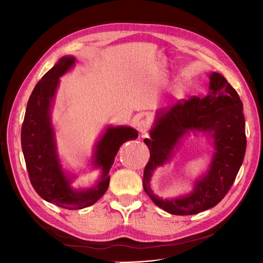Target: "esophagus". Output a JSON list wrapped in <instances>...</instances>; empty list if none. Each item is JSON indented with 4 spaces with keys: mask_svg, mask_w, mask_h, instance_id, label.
Here are the masks:
<instances>
[{
    "mask_svg": "<svg viewBox=\"0 0 263 263\" xmlns=\"http://www.w3.org/2000/svg\"><path fill=\"white\" fill-rule=\"evenodd\" d=\"M149 127H150V123L149 121H147V119H140V121L137 122V128L141 133L142 136H144L145 134H147Z\"/></svg>",
    "mask_w": 263,
    "mask_h": 263,
    "instance_id": "esophagus-1",
    "label": "esophagus"
}]
</instances>
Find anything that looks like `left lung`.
<instances>
[{
  "label": "left lung",
  "instance_id": "left-lung-1",
  "mask_svg": "<svg viewBox=\"0 0 263 263\" xmlns=\"http://www.w3.org/2000/svg\"><path fill=\"white\" fill-rule=\"evenodd\" d=\"M210 80L211 91L203 99L191 97L159 110L151 138L144 140L150 150L142 179L144 190L157 206L173 215H194L217 205L232 187L243 161L247 138L242 102L221 74L213 72ZM187 130L212 133L215 153L211 169L197 181L191 195L163 200L149 189L151 174L165 163Z\"/></svg>",
  "mask_w": 263,
  "mask_h": 263
}]
</instances>
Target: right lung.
Listing matches in <instances>:
<instances>
[{"label":"right lung","mask_w":263,"mask_h":263,"mask_svg":"<svg viewBox=\"0 0 263 263\" xmlns=\"http://www.w3.org/2000/svg\"><path fill=\"white\" fill-rule=\"evenodd\" d=\"M73 57H62L31 92L22 125V149L31 185L45 201L67 210H81L93 205L106 192L109 170L119 148L127 140L137 139L130 127H108L94 153V164L102 169L99 182L87 190L71 187L73 177L62 170L55 153L54 132L50 122V104L59 78L74 63Z\"/></svg>","instance_id":"right-lung-1"}]
</instances>
